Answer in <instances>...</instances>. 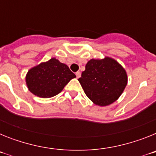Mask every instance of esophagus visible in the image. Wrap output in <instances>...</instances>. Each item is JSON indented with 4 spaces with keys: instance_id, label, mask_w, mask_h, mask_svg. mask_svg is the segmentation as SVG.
Returning a JSON list of instances; mask_svg holds the SVG:
<instances>
[{
    "instance_id": "esophagus-1",
    "label": "esophagus",
    "mask_w": 156,
    "mask_h": 156,
    "mask_svg": "<svg viewBox=\"0 0 156 156\" xmlns=\"http://www.w3.org/2000/svg\"><path fill=\"white\" fill-rule=\"evenodd\" d=\"M76 78H80V77L81 76L80 72H76Z\"/></svg>"
}]
</instances>
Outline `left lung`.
Returning <instances> with one entry per match:
<instances>
[{"label":"left lung","instance_id":"left-lung-1","mask_svg":"<svg viewBox=\"0 0 156 156\" xmlns=\"http://www.w3.org/2000/svg\"><path fill=\"white\" fill-rule=\"evenodd\" d=\"M78 80L94 104L107 106L120 97L127 84V74L115 59L105 56L88 61Z\"/></svg>","mask_w":156,"mask_h":156}]
</instances>
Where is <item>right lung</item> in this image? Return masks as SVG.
Here are the masks:
<instances>
[{
    "mask_svg": "<svg viewBox=\"0 0 156 156\" xmlns=\"http://www.w3.org/2000/svg\"><path fill=\"white\" fill-rule=\"evenodd\" d=\"M76 75L55 58L34 66L27 72L26 83L32 94L48 98L57 95Z\"/></svg>",
    "mask_w": 156,
    "mask_h": 156,
    "instance_id": "1",
    "label": "right lung"
}]
</instances>
